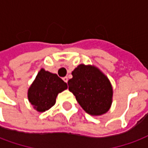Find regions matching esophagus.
Segmentation results:
<instances>
[{"label":"esophagus","mask_w":148,"mask_h":148,"mask_svg":"<svg viewBox=\"0 0 148 148\" xmlns=\"http://www.w3.org/2000/svg\"><path fill=\"white\" fill-rule=\"evenodd\" d=\"M63 80L65 82H67V81H68V77H63Z\"/></svg>","instance_id":"1"}]
</instances>
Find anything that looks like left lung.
Instances as JSON below:
<instances>
[{
	"mask_svg": "<svg viewBox=\"0 0 148 148\" xmlns=\"http://www.w3.org/2000/svg\"><path fill=\"white\" fill-rule=\"evenodd\" d=\"M69 90L80 106L91 115L106 113L111 104L113 91L109 80L95 66L81 64L72 72Z\"/></svg>",
	"mask_w": 148,
	"mask_h": 148,
	"instance_id": "8db88e82",
	"label": "left lung"
}]
</instances>
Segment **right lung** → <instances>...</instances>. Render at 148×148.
Segmentation results:
<instances>
[{
    "label": "right lung",
    "mask_w": 148,
    "mask_h": 148,
    "mask_svg": "<svg viewBox=\"0 0 148 148\" xmlns=\"http://www.w3.org/2000/svg\"><path fill=\"white\" fill-rule=\"evenodd\" d=\"M66 88V83L57 74L41 69L28 90V99L36 110L43 112L52 108L58 93Z\"/></svg>",
    "instance_id": "1"
}]
</instances>
